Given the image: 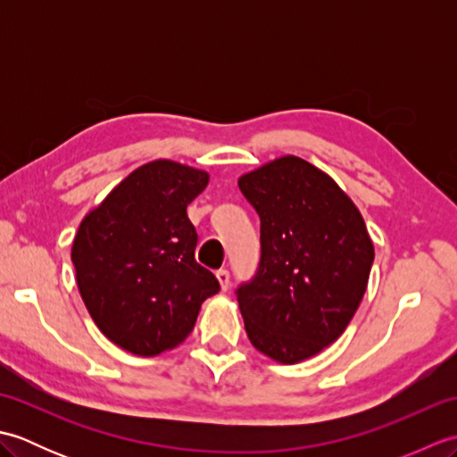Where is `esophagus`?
Masks as SVG:
<instances>
[{"label":"esophagus","mask_w":457,"mask_h":457,"mask_svg":"<svg viewBox=\"0 0 457 457\" xmlns=\"http://www.w3.org/2000/svg\"><path fill=\"white\" fill-rule=\"evenodd\" d=\"M216 277H218V280H220L221 290H228V288H229V280H231L229 270H228V269H218V270H216Z\"/></svg>","instance_id":"esophagus-1"}]
</instances>
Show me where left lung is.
<instances>
[{"instance_id": "1", "label": "left lung", "mask_w": 457, "mask_h": 457, "mask_svg": "<svg viewBox=\"0 0 457 457\" xmlns=\"http://www.w3.org/2000/svg\"><path fill=\"white\" fill-rule=\"evenodd\" d=\"M261 220L255 275L236 288L249 342L298 363L344 334L375 259L365 221L337 184L298 157L239 179Z\"/></svg>"}]
</instances>
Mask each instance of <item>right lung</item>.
Listing matches in <instances>:
<instances>
[{
    "label": "right lung",
    "mask_w": 457,
    "mask_h": 457,
    "mask_svg": "<svg viewBox=\"0 0 457 457\" xmlns=\"http://www.w3.org/2000/svg\"><path fill=\"white\" fill-rule=\"evenodd\" d=\"M208 174L172 161L133 170L86 216L72 244L80 296L96 326L137 355H157L187 337L216 275L194 259L188 204Z\"/></svg>",
    "instance_id": "1"
}]
</instances>
